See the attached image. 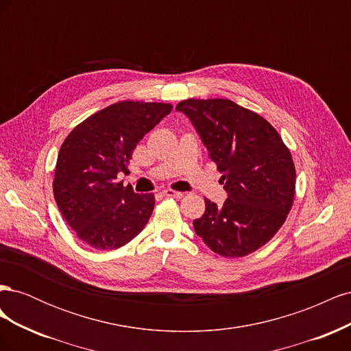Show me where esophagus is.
<instances>
[{
	"mask_svg": "<svg viewBox=\"0 0 351 351\" xmlns=\"http://www.w3.org/2000/svg\"><path fill=\"white\" fill-rule=\"evenodd\" d=\"M162 195L167 196V197H177V199L183 197L182 192H176V190H171V189H165L164 192H162Z\"/></svg>",
	"mask_w": 351,
	"mask_h": 351,
	"instance_id": "esophagus-1",
	"label": "esophagus"
}]
</instances>
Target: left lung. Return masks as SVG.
Returning <instances> with one entry per match:
<instances>
[{
    "mask_svg": "<svg viewBox=\"0 0 351 351\" xmlns=\"http://www.w3.org/2000/svg\"><path fill=\"white\" fill-rule=\"evenodd\" d=\"M176 110L195 127L227 192L222 206L205 199V214L193 221L196 234L226 258L258 250L281 228L293 205L290 151L267 120L230 99H186Z\"/></svg>",
    "mask_w": 351,
    "mask_h": 351,
    "instance_id": "8db88e82",
    "label": "left lung"
}]
</instances>
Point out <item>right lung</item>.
<instances>
[{
    "mask_svg": "<svg viewBox=\"0 0 351 351\" xmlns=\"http://www.w3.org/2000/svg\"><path fill=\"white\" fill-rule=\"evenodd\" d=\"M169 104L123 101L90 115L62 143L54 197L76 236L93 249H119L145 228L155 206L152 193H134L117 182L129 173L134 147L164 117Z\"/></svg>",
    "mask_w": 351,
    "mask_h": 351,
    "instance_id": "right-lung-1",
    "label": "right lung"
}]
</instances>
